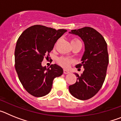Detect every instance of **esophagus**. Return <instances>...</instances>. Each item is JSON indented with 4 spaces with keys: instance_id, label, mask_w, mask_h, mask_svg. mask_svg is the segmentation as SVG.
Segmentation results:
<instances>
[{
    "instance_id": "obj_1",
    "label": "esophagus",
    "mask_w": 121,
    "mask_h": 121,
    "mask_svg": "<svg viewBox=\"0 0 121 121\" xmlns=\"http://www.w3.org/2000/svg\"><path fill=\"white\" fill-rule=\"evenodd\" d=\"M64 74H68V73H70V71H68V70H64Z\"/></svg>"
}]
</instances>
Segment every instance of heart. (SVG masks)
<instances>
[{
	"instance_id": "1",
	"label": "heart",
	"mask_w": 121,
	"mask_h": 121,
	"mask_svg": "<svg viewBox=\"0 0 121 121\" xmlns=\"http://www.w3.org/2000/svg\"><path fill=\"white\" fill-rule=\"evenodd\" d=\"M78 41H80V40L78 39H73L71 40V43H74V42ZM73 60L72 59L66 57H61L57 59V62H58V64H59L60 65L62 66V67L65 68H67L70 67V64L71 63H73Z\"/></svg>"
}]
</instances>
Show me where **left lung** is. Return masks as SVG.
<instances>
[{"label": "left lung", "mask_w": 121, "mask_h": 121, "mask_svg": "<svg viewBox=\"0 0 121 121\" xmlns=\"http://www.w3.org/2000/svg\"><path fill=\"white\" fill-rule=\"evenodd\" d=\"M70 33L79 36L84 41L85 52L82 63L76 68H84L81 76L76 74L75 84L69 86L72 96L80 100H87L95 96L101 88L105 79L108 64L107 45L103 36L93 28L73 30Z\"/></svg>", "instance_id": "1"}]
</instances>
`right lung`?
<instances>
[{"label": "right lung", "mask_w": 121, "mask_h": 121, "mask_svg": "<svg viewBox=\"0 0 121 121\" xmlns=\"http://www.w3.org/2000/svg\"><path fill=\"white\" fill-rule=\"evenodd\" d=\"M67 31L36 25L29 27L19 37L15 48V68L23 88L35 97L50 93L54 79L61 76L63 69L57 64L50 68L42 66L47 54L53 49L57 39Z\"/></svg>", "instance_id": "1"}]
</instances>
